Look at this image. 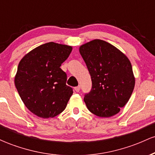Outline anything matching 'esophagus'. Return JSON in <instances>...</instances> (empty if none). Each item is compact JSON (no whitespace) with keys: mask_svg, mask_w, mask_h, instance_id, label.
<instances>
[{"mask_svg":"<svg viewBox=\"0 0 155 155\" xmlns=\"http://www.w3.org/2000/svg\"><path fill=\"white\" fill-rule=\"evenodd\" d=\"M74 90H76V92H79L80 91V86H77L76 87H74Z\"/></svg>","mask_w":155,"mask_h":155,"instance_id":"esophagus-1","label":"esophagus"}]
</instances>
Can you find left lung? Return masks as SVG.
<instances>
[{"instance_id":"left-lung-1","label":"left lung","mask_w":155,"mask_h":155,"mask_svg":"<svg viewBox=\"0 0 155 155\" xmlns=\"http://www.w3.org/2000/svg\"><path fill=\"white\" fill-rule=\"evenodd\" d=\"M79 52L92 79V89L84 97L88 110L100 117L117 114L129 101L135 77L128 58L105 41L83 44Z\"/></svg>"}]
</instances>
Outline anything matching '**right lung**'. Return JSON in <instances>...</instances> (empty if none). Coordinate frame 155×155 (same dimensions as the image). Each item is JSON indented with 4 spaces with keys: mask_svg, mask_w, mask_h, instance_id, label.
Returning <instances> with one entry per match:
<instances>
[{
    "mask_svg": "<svg viewBox=\"0 0 155 155\" xmlns=\"http://www.w3.org/2000/svg\"><path fill=\"white\" fill-rule=\"evenodd\" d=\"M72 51L54 42L42 44L19 62L15 84L25 106L39 117L52 118L65 110L73 94L61 64Z\"/></svg>",
    "mask_w": 155,
    "mask_h": 155,
    "instance_id": "right-lung-1",
    "label": "right lung"
}]
</instances>
